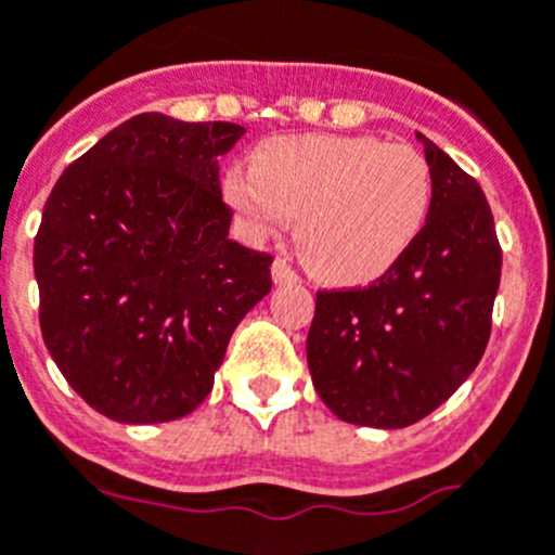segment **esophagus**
<instances>
[{
	"label": "esophagus",
	"mask_w": 555,
	"mask_h": 555,
	"mask_svg": "<svg viewBox=\"0 0 555 555\" xmlns=\"http://www.w3.org/2000/svg\"><path fill=\"white\" fill-rule=\"evenodd\" d=\"M272 278H274V283H294V281H299V274L294 272V267L286 261V258H274Z\"/></svg>",
	"instance_id": "esophagus-1"
}]
</instances>
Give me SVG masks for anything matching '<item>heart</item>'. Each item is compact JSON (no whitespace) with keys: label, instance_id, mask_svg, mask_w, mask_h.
<instances>
[{"label":"heart","instance_id":"1","mask_svg":"<svg viewBox=\"0 0 555 555\" xmlns=\"http://www.w3.org/2000/svg\"><path fill=\"white\" fill-rule=\"evenodd\" d=\"M225 195L261 238L299 217V253L311 272L358 286L388 272L421 236L431 170L410 145L374 137H274L253 167L228 170Z\"/></svg>","mask_w":555,"mask_h":555}]
</instances>
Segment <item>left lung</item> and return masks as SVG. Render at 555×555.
<instances>
[{"label": "left lung", "instance_id": "obj_1", "mask_svg": "<svg viewBox=\"0 0 555 555\" xmlns=\"http://www.w3.org/2000/svg\"><path fill=\"white\" fill-rule=\"evenodd\" d=\"M424 142L431 208L415 244L369 286L317 292L308 333L313 388L340 421L401 429L443 404L479 365L501 283L490 203Z\"/></svg>", "mask_w": 555, "mask_h": 555}]
</instances>
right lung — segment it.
Returning <instances> with one entry per match:
<instances>
[{
	"label": "right lung",
	"instance_id": "right-lung-1",
	"mask_svg": "<svg viewBox=\"0 0 555 555\" xmlns=\"http://www.w3.org/2000/svg\"><path fill=\"white\" fill-rule=\"evenodd\" d=\"M238 124L142 112L70 162L35 236L40 333L70 388L120 424L190 415L272 288V256L228 238L220 162Z\"/></svg>",
	"mask_w": 555,
	"mask_h": 555
}]
</instances>
